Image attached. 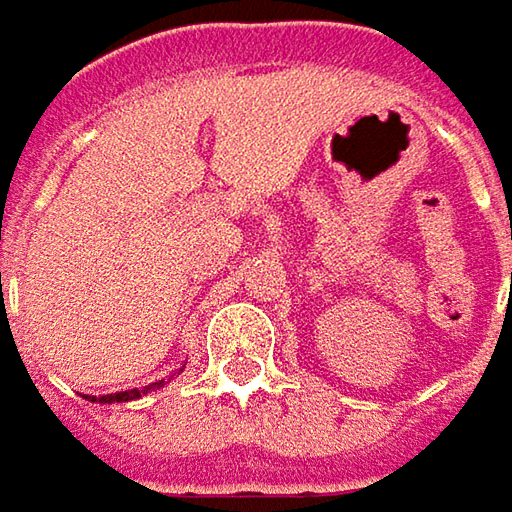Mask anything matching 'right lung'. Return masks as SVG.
I'll use <instances>...</instances> for the list:
<instances>
[{
  "label": "right lung",
  "mask_w": 512,
  "mask_h": 512,
  "mask_svg": "<svg viewBox=\"0 0 512 512\" xmlns=\"http://www.w3.org/2000/svg\"><path fill=\"white\" fill-rule=\"evenodd\" d=\"M165 384V379H159V382L148 384V387H133V390H119V393H108V396H85L90 402H102V404H116V402H133V399H139V396H145L150 390H159Z\"/></svg>",
  "instance_id": "1"
}]
</instances>
